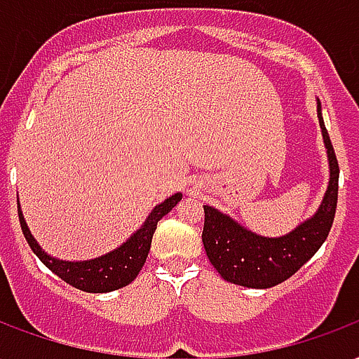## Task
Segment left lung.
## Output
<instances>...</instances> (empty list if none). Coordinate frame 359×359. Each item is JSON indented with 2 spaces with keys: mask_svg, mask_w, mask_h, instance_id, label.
Masks as SVG:
<instances>
[{
  "mask_svg": "<svg viewBox=\"0 0 359 359\" xmlns=\"http://www.w3.org/2000/svg\"><path fill=\"white\" fill-rule=\"evenodd\" d=\"M316 112L326 146L330 182L315 215L288 234L266 238L213 205H204L202 241L205 255L224 280L247 288H271L292 277L326 241L337 208L339 165L322 119L320 101H316Z\"/></svg>",
  "mask_w": 359,
  "mask_h": 359,
  "instance_id": "8db88e82",
  "label": "left lung"
}]
</instances>
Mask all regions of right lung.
<instances>
[{
	"mask_svg": "<svg viewBox=\"0 0 359 359\" xmlns=\"http://www.w3.org/2000/svg\"><path fill=\"white\" fill-rule=\"evenodd\" d=\"M182 193L172 194L166 200H163L161 204L155 205L140 229L136 230L129 240L116 247L114 251L97 258H91V260H76V262L74 260H60V258L48 255L43 247L39 245L37 240L33 238V234L27 229L20 204H18V217H20L22 232L26 236V241L32 247V251L37 255L39 260L52 273H55L60 279H63L74 288H79V290L102 294L123 288V286H127L136 279V275H138V271L146 262V258H148L151 238H154V232L157 229V223L182 200Z\"/></svg>",
	"mask_w": 359,
	"mask_h": 359,
	"instance_id": "right-lung-1",
	"label": "right lung"
}]
</instances>
